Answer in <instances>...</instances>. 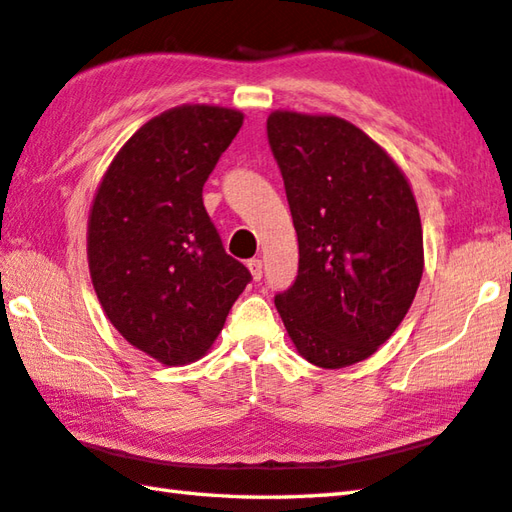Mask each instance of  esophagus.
I'll return each instance as SVG.
<instances>
[{
  "mask_svg": "<svg viewBox=\"0 0 512 512\" xmlns=\"http://www.w3.org/2000/svg\"><path fill=\"white\" fill-rule=\"evenodd\" d=\"M247 267L251 272V279L261 281V276H263V261H261V258H251V261H247Z\"/></svg>",
  "mask_w": 512,
  "mask_h": 512,
  "instance_id": "obj_1",
  "label": "esophagus"
}]
</instances>
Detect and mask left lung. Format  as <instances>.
Listing matches in <instances>:
<instances>
[{"label":"left lung","mask_w":512,"mask_h":512,"mask_svg":"<svg viewBox=\"0 0 512 512\" xmlns=\"http://www.w3.org/2000/svg\"><path fill=\"white\" fill-rule=\"evenodd\" d=\"M267 139L299 238V274L276 310L321 369L371 357L396 333L423 279V224L389 152L333 114L276 110Z\"/></svg>","instance_id":"8db88e82"}]
</instances>
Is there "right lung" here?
Masks as SVG:
<instances>
[{
    "mask_svg": "<svg viewBox=\"0 0 512 512\" xmlns=\"http://www.w3.org/2000/svg\"><path fill=\"white\" fill-rule=\"evenodd\" d=\"M242 119L218 105L161 112L116 152L89 209L87 263L105 317L166 366L206 355L251 281L202 202Z\"/></svg>",
    "mask_w": 512,
    "mask_h": 512,
    "instance_id": "obj_1",
    "label": "right lung"
}]
</instances>
